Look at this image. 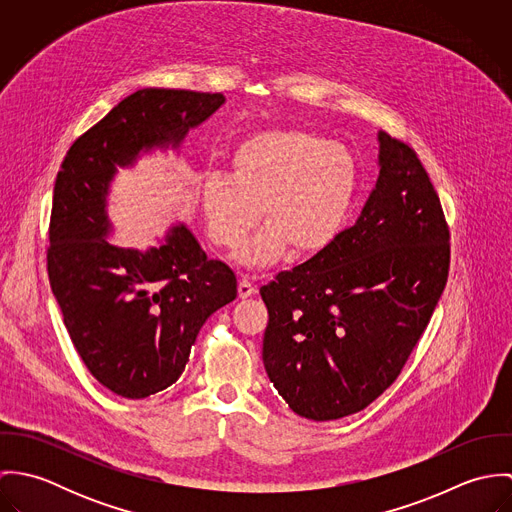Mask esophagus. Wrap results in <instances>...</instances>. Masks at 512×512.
<instances>
[{"instance_id": "34e87169", "label": "esophagus", "mask_w": 512, "mask_h": 512, "mask_svg": "<svg viewBox=\"0 0 512 512\" xmlns=\"http://www.w3.org/2000/svg\"><path fill=\"white\" fill-rule=\"evenodd\" d=\"M254 293H256V286L248 278H240V282H238V297L246 299V297H252Z\"/></svg>"}]
</instances>
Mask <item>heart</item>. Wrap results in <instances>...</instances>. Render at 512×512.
<instances>
[{"label": "heart", "mask_w": 512, "mask_h": 512, "mask_svg": "<svg viewBox=\"0 0 512 512\" xmlns=\"http://www.w3.org/2000/svg\"><path fill=\"white\" fill-rule=\"evenodd\" d=\"M357 189V165L347 147L325 142L305 130H266L240 142L230 159L228 179L203 183L201 207L213 244L236 250L252 268L325 252L349 217Z\"/></svg>", "instance_id": "b5f03b06"}]
</instances>
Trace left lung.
Returning <instances> with one entry per match:
<instances>
[{
    "mask_svg": "<svg viewBox=\"0 0 512 512\" xmlns=\"http://www.w3.org/2000/svg\"><path fill=\"white\" fill-rule=\"evenodd\" d=\"M380 173L357 222L260 288L262 361L295 414L365 410L400 374L447 282L449 228L408 144L378 132Z\"/></svg>",
    "mask_w": 512,
    "mask_h": 512,
    "instance_id": "obj_1",
    "label": "left lung"
}]
</instances>
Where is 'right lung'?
Here are the masks:
<instances>
[{
	"mask_svg": "<svg viewBox=\"0 0 512 512\" xmlns=\"http://www.w3.org/2000/svg\"><path fill=\"white\" fill-rule=\"evenodd\" d=\"M222 104L219 92L138 90L74 142L57 175L51 290L82 363L122 398H146L181 376L203 323L236 297V276L185 224L146 252L110 244V181L142 151L177 149Z\"/></svg>",
	"mask_w": 512,
	"mask_h": 512,
	"instance_id": "add662e5",
	"label": "right lung"
}]
</instances>
